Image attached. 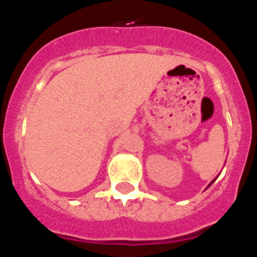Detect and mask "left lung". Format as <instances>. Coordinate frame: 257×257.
I'll return each mask as SVG.
<instances>
[{
  "instance_id": "8db88e82",
  "label": "left lung",
  "mask_w": 257,
  "mask_h": 257,
  "mask_svg": "<svg viewBox=\"0 0 257 257\" xmlns=\"http://www.w3.org/2000/svg\"><path fill=\"white\" fill-rule=\"evenodd\" d=\"M216 178H217V176H216ZM216 178H215V179H213V180H212V181H211V183H210V185H211V184H212V183H213V181L216 180ZM210 185H208V187H210Z\"/></svg>"
}]
</instances>
